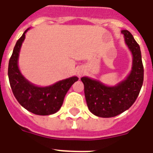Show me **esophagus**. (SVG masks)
<instances>
[{
    "label": "esophagus",
    "instance_id": "1",
    "mask_svg": "<svg viewBox=\"0 0 153 153\" xmlns=\"http://www.w3.org/2000/svg\"><path fill=\"white\" fill-rule=\"evenodd\" d=\"M82 74V72H79V76H81Z\"/></svg>",
    "mask_w": 153,
    "mask_h": 153
}]
</instances>
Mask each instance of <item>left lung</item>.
I'll return each instance as SVG.
<instances>
[{
  "label": "left lung",
  "instance_id": "8db88e82",
  "mask_svg": "<svg viewBox=\"0 0 153 153\" xmlns=\"http://www.w3.org/2000/svg\"><path fill=\"white\" fill-rule=\"evenodd\" d=\"M121 33L133 56L132 70L127 78L115 86H108L88 77L81 79L89 110L99 117H114L130 108L143 84L144 68L140 46L130 31L123 30Z\"/></svg>",
  "mask_w": 153,
  "mask_h": 153
}]
</instances>
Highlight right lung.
<instances>
[{
	"mask_svg": "<svg viewBox=\"0 0 153 153\" xmlns=\"http://www.w3.org/2000/svg\"><path fill=\"white\" fill-rule=\"evenodd\" d=\"M17 41L9 59L8 74L10 85L16 100L27 111L35 115H52L61 108L66 94L79 78L71 77L45 87L37 86L25 79L19 69L18 59L25 33Z\"/></svg>",
	"mask_w": 153,
	"mask_h": 153,
	"instance_id": "add662e5",
	"label": "right lung"
}]
</instances>
